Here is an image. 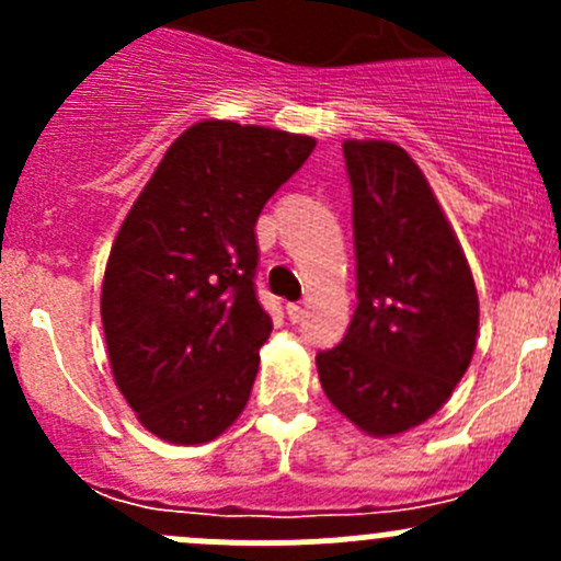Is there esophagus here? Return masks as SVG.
Instances as JSON below:
<instances>
[{
  "label": "esophagus",
  "mask_w": 561,
  "mask_h": 561,
  "mask_svg": "<svg viewBox=\"0 0 561 561\" xmlns=\"http://www.w3.org/2000/svg\"><path fill=\"white\" fill-rule=\"evenodd\" d=\"M287 317L290 322H301L307 317V304H287Z\"/></svg>",
  "instance_id": "esophagus-1"
}]
</instances>
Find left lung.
<instances>
[{
	"label": "left lung",
	"instance_id": "left-lung-1",
	"mask_svg": "<svg viewBox=\"0 0 561 561\" xmlns=\"http://www.w3.org/2000/svg\"><path fill=\"white\" fill-rule=\"evenodd\" d=\"M353 186L358 307L317 353L331 404L360 432L390 437L432 417L478 342V290L426 175L401 146L344 140Z\"/></svg>",
	"mask_w": 561,
	"mask_h": 561
}]
</instances>
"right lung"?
I'll use <instances>...</instances> for the list:
<instances>
[{"label":"right lung","mask_w":561,"mask_h":561,"mask_svg":"<svg viewBox=\"0 0 561 561\" xmlns=\"http://www.w3.org/2000/svg\"><path fill=\"white\" fill-rule=\"evenodd\" d=\"M314 138L206 118L173 140L129 208L103 282L113 380L175 445L219 437L252 393L271 317L254 222Z\"/></svg>","instance_id":"right-lung-1"}]
</instances>
